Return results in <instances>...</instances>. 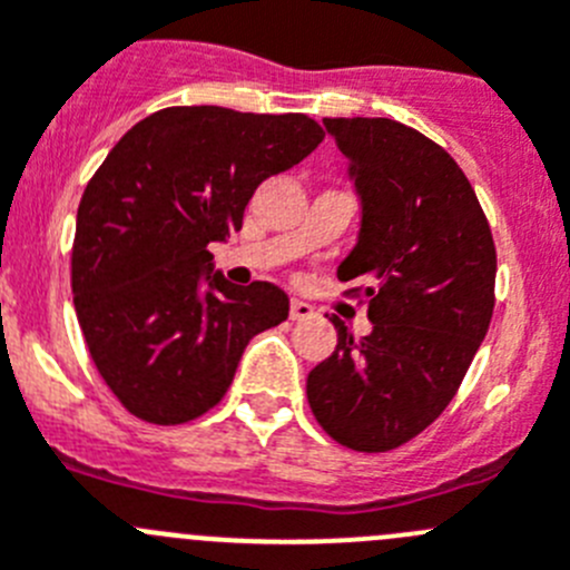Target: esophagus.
<instances>
[{
	"instance_id": "obj_1",
	"label": "esophagus",
	"mask_w": 570,
	"mask_h": 570,
	"mask_svg": "<svg viewBox=\"0 0 570 570\" xmlns=\"http://www.w3.org/2000/svg\"><path fill=\"white\" fill-rule=\"evenodd\" d=\"M313 313H316V307L307 305V302H302V299L291 302V318H294V322H302V318H311Z\"/></svg>"
}]
</instances>
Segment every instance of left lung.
<instances>
[{
	"label": "left lung",
	"mask_w": 570,
	"mask_h": 570,
	"mask_svg": "<svg viewBox=\"0 0 570 570\" xmlns=\"http://www.w3.org/2000/svg\"><path fill=\"white\" fill-rule=\"evenodd\" d=\"M350 159L361 232L341 282L372 333L338 318V346L307 375L318 425L352 451L386 453L425 431L462 386L495 307V243L453 156L386 117L324 119Z\"/></svg>",
	"instance_id": "left-lung-1"
}]
</instances>
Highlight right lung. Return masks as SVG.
<instances>
[{
    "mask_svg": "<svg viewBox=\"0 0 570 570\" xmlns=\"http://www.w3.org/2000/svg\"><path fill=\"white\" fill-rule=\"evenodd\" d=\"M324 139L305 114L173 106L119 139L78 207L75 313L97 372L134 416L181 425L232 386L248 341L288 318L271 282L213 274L209 243L243 226L265 178Z\"/></svg>",
    "mask_w": 570,
    "mask_h": 570,
    "instance_id": "right-lung-1",
    "label": "right lung"
}]
</instances>
